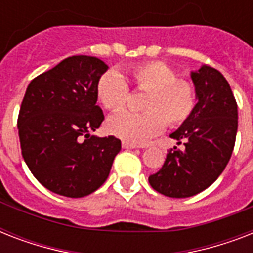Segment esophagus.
I'll list each match as a JSON object with an SVG mask.
<instances>
[{
	"instance_id": "obj_1",
	"label": "esophagus",
	"mask_w": 253,
	"mask_h": 253,
	"mask_svg": "<svg viewBox=\"0 0 253 253\" xmlns=\"http://www.w3.org/2000/svg\"><path fill=\"white\" fill-rule=\"evenodd\" d=\"M122 147L123 148H138L136 144H132V143H128V142H122Z\"/></svg>"
}]
</instances>
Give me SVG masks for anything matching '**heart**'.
Segmentation results:
<instances>
[{
    "mask_svg": "<svg viewBox=\"0 0 253 253\" xmlns=\"http://www.w3.org/2000/svg\"><path fill=\"white\" fill-rule=\"evenodd\" d=\"M135 90L146 93L143 113L122 111L107 121L111 134L132 144H142L159 135L166 125L178 127L196 110L197 90L192 81L178 77L176 69L163 61H146L128 69ZM97 95L110 111H119L130 101V87L115 71L105 72L97 83Z\"/></svg>",
    "mask_w": 253,
    "mask_h": 253,
    "instance_id": "heart-1",
    "label": "heart"
}]
</instances>
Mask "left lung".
I'll return each mask as SVG.
<instances>
[{"instance_id":"1","label":"left lung","mask_w":253,"mask_h":253,"mask_svg":"<svg viewBox=\"0 0 253 253\" xmlns=\"http://www.w3.org/2000/svg\"><path fill=\"white\" fill-rule=\"evenodd\" d=\"M198 102L192 117L170 138L184 148L173 147L150 185L167 197L186 198L209 188L231 158L238 131V105L223 75L204 65L192 72Z\"/></svg>"}]
</instances>
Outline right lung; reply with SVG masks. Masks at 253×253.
I'll return each instance as SVG.
<instances>
[{"mask_svg": "<svg viewBox=\"0 0 253 253\" xmlns=\"http://www.w3.org/2000/svg\"><path fill=\"white\" fill-rule=\"evenodd\" d=\"M106 69L94 56H71L27 86L17 122L22 156L34 177L56 194L80 198L95 192L121 151L115 136L89 135L105 119L95 102Z\"/></svg>", "mask_w": 253, "mask_h": 253, "instance_id": "add662e5", "label": "right lung"}]
</instances>
